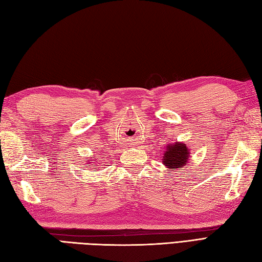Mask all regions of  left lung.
I'll return each instance as SVG.
<instances>
[{
	"mask_svg": "<svg viewBox=\"0 0 262 262\" xmlns=\"http://www.w3.org/2000/svg\"><path fill=\"white\" fill-rule=\"evenodd\" d=\"M189 157L190 149L185 143L176 141L166 146L162 162L169 169L182 168L185 164H188Z\"/></svg>",
	"mask_w": 262,
	"mask_h": 262,
	"instance_id": "8db88e82",
	"label": "left lung"
}]
</instances>
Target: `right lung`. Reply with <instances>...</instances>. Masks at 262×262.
Instances as JSON below:
<instances>
[{"label":"right lung","instance_id":"1","mask_svg":"<svg viewBox=\"0 0 262 262\" xmlns=\"http://www.w3.org/2000/svg\"><path fill=\"white\" fill-rule=\"evenodd\" d=\"M90 163H93V162H90ZM92 166H94V167H95V166H96V165H95V164H92ZM95 170H96V169H95Z\"/></svg>","mask_w":262,"mask_h":262}]
</instances>
